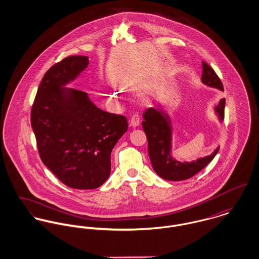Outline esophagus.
<instances>
[{
	"mask_svg": "<svg viewBox=\"0 0 259 259\" xmlns=\"http://www.w3.org/2000/svg\"><path fill=\"white\" fill-rule=\"evenodd\" d=\"M130 123L132 126L136 127V126H139L140 123H141V118H140V115L138 113H135L132 115L131 117V120H130Z\"/></svg>",
	"mask_w": 259,
	"mask_h": 259,
	"instance_id": "34e87169",
	"label": "esophagus"
}]
</instances>
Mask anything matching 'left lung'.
Listing matches in <instances>:
<instances>
[{
	"label": "left lung",
	"instance_id": "obj_1",
	"mask_svg": "<svg viewBox=\"0 0 259 259\" xmlns=\"http://www.w3.org/2000/svg\"><path fill=\"white\" fill-rule=\"evenodd\" d=\"M201 80L203 83L223 91L221 78L214 70L205 62H202ZM225 99L220 101L215 111L221 119L224 118ZM142 123L148 144V155L154 171L163 180L180 182L192 178L203 169L215 156L217 148L210 155L198 158L192 162H181L172 158L170 153L171 122L169 116L157 105L156 108H148L144 112Z\"/></svg>",
	"mask_w": 259,
	"mask_h": 259
}]
</instances>
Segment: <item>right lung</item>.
<instances>
[{
	"label": "right lung",
	"mask_w": 259,
	"mask_h": 259,
	"mask_svg": "<svg viewBox=\"0 0 259 259\" xmlns=\"http://www.w3.org/2000/svg\"><path fill=\"white\" fill-rule=\"evenodd\" d=\"M89 65L71 56L44 75L31 111L39 157L64 185L94 189L111 174V150L127 131L126 117L97 108L88 94L63 88Z\"/></svg>",
	"instance_id": "obj_1"
}]
</instances>
